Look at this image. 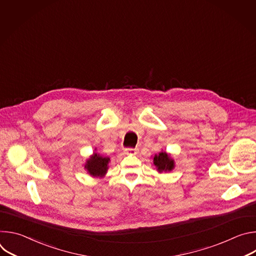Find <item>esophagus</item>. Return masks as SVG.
Instances as JSON below:
<instances>
[{"label": "esophagus", "instance_id": "34e87169", "mask_svg": "<svg viewBox=\"0 0 256 256\" xmlns=\"http://www.w3.org/2000/svg\"><path fill=\"white\" fill-rule=\"evenodd\" d=\"M124 153L128 154V155H136V149L126 148V149H124Z\"/></svg>", "mask_w": 256, "mask_h": 256}]
</instances>
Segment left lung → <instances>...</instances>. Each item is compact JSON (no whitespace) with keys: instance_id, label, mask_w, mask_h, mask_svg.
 Here are the masks:
<instances>
[{"instance_id":"left-lung-1","label":"left lung","mask_w":256,"mask_h":256,"mask_svg":"<svg viewBox=\"0 0 256 256\" xmlns=\"http://www.w3.org/2000/svg\"><path fill=\"white\" fill-rule=\"evenodd\" d=\"M153 162L159 172L171 171L174 167V161L165 152H161L159 155H156Z\"/></svg>"}]
</instances>
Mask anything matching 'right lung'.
<instances>
[{
  "mask_svg": "<svg viewBox=\"0 0 256 256\" xmlns=\"http://www.w3.org/2000/svg\"><path fill=\"white\" fill-rule=\"evenodd\" d=\"M109 158L94 154L86 163L85 168L93 176H103L107 171Z\"/></svg>",
  "mask_w": 256,
  "mask_h": 256,
  "instance_id": "add662e5",
  "label": "right lung"
}]
</instances>
